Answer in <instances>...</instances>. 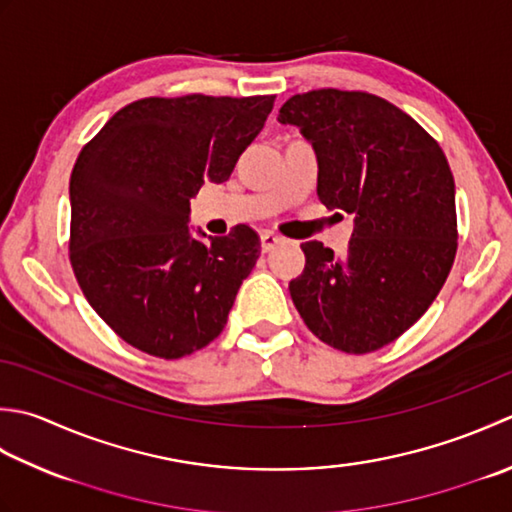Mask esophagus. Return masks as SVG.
I'll list each match as a JSON object with an SVG mask.
<instances>
[{
	"label": "esophagus",
	"instance_id": "obj_1",
	"mask_svg": "<svg viewBox=\"0 0 512 512\" xmlns=\"http://www.w3.org/2000/svg\"><path fill=\"white\" fill-rule=\"evenodd\" d=\"M262 253H270V250L277 248L279 244H284V237H279L275 233H270V230H266V233H262Z\"/></svg>",
	"mask_w": 512,
	"mask_h": 512
}]
</instances>
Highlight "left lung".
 I'll return each mask as SVG.
<instances>
[{
	"label": "left lung",
	"mask_w": 512,
	"mask_h": 512,
	"mask_svg": "<svg viewBox=\"0 0 512 512\" xmlns=\"http://www.w3.org/2000/svg\"><path fill=\"white\" fill-rule=\"evenodd\" d=\"M277 119L313 144L319 202L355 215L344 255L302 244L306 268L290 282V297L324 344L373 353L426 313L453 268L448 159L413 117L362 90L293 95Z\"/></svg>",
	"instance_id": "obj_1"
}]
</instances>
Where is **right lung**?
Returning a JSON list of instances; mask_svg holds the SVG:
<instances>
[{
  "label": "right lung",
  "instance_id": "obj_1",
  "mask_svg": "<svg viewBox=\"0 0 512 512\" xmlns=\"http://www.w3.org/2000/svg\"><path fill=\"white\" fill-rule=\"evenodd\" d=\"M273 104L275 95L137 99L82 148L70 175V266L126 344L179 359L224 330L259 237L246 224L190 237V199L204 182H226Z\"/></svg>",
  "mask_w": 512,
  "mask_h": 512
}]
</instances>
